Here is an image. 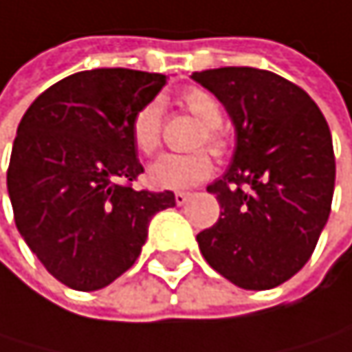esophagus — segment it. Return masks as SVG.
<instances>
[{
  "instance_id": "obj_1",
  "label": "esophagus",
  "mask_w": 352,
  "mask_h": 352,
  "mask_svg": "<svg viewBox=\"0 0 352 352\" xmlns=\"http://www.w3.org/2000/svg\"><path fill=\"white\" fill-rule=\"evenodd\" d=\"M188 200H190V194L188 192H177V194H175V202H177V206L186 204Z\"/></svg>"
}]
</instances>
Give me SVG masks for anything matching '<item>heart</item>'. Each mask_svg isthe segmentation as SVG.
Returning a JSON list of instances; mask_svg holds the SVG:
<instances>
[{
	"label": "heart",
	"instance_id": "heart-1",
	"mask_svg": "<svg viewBox=\"0 0 352 352\" xmlns=\"http://www.w3.org/2000/svg\"><path fill=\"white\" fill-rule=\"evenodd\" d=\"M184 108L202 124V133L196 146L206 144L212 154H223L228 148V140L219 131L221 124V106L204 89L192 87L182 94ZM133 144L142 154H154L160 144V102L144 104L131 120ZM212 173V160L206 152H190V154H162L148 168V179L154 188L160 190H186L198 186Z\"/></svg>",
	"mask_w": 352,
	"mask_h": 352
}]
</instances>
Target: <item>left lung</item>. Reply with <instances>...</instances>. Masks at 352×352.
<instances>
[{"label": "left lung", "mask_w": 352, "mask_h": 352, "mask_svg": "<svg viewBox=\"0 0 352 352\" xmlns=\"http://www.w3.org/2000/svg\"><path fill=\"white\" fill-rule=\"evenodd\" d=\"M228 110L236 150L206 192L219 221L196 236L206 263L244 290H269L311 258L332 208L336 160L317 104L280 74L225 66L194 72Z\"/></svg>", "instance_id": "8db88e82"}]
</instances>
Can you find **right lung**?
Listing matches in <instances>:
<instances>
[{
    "label": "right lung",
    "instance_id": "right-lung-1",
    "mask_svg": "<svg viewBox=\"0 0 352 352\" xmlns=\"http://www.w3.org/2000/svg\"><path fill=\"white\" fill-rule=\"evenodd\" d=\"M158 72L96 68L45 89L24 112L8 166L20 236L58 282L91 292L140 256L150 219L175 194L133 190L144 173L133 114L164 87Z\"/></svg>",
    "mask_w": 352,
    "mask_h": 352
}]
</instances>
